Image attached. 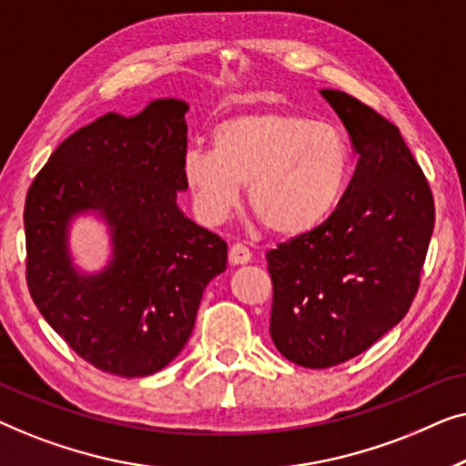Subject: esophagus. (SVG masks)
I'll list each match as a JSON object with an SVG mask.
<instances>
[{"mask_svg":"<svg viewBox=\"0 0 466 466\" xmlns=\"http://www.w3.org/2000/svg\"><path fill=\"white\" fill-rule=\"evenodd\" d=\"M252 254L244 244H233L231 250H228V263L231 265H246L250 263Z\"/></svg>","mask_w":466,"mask_h":466,"instance_id":"esophagus-1","label":"esophagus"}]
</instances>
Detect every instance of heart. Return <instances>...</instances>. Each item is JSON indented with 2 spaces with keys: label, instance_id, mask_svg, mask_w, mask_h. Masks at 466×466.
I'll list each match as a JSON object with an SVG mask.
<instances>
[{
  "label": "heart",
  "instance_id": "obj_1",
  "mask_svg": "<svg viewBox=\"0 0 466 466\" xmlns=\"http://www.w3.org/2000/svg\"><path fill=\"white\" fill-rule=\"evenodd\" d=\"M214 150L190 148L182 174L199 214L218 225L241 201L278 235L320 227L339 206L350 177V148L329 123L289 112H250L214 129Z\"/></svg>",
  "mask_w": 466,
  "mask_h": 466
}]
</instances>
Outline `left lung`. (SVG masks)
I'll use <instances>...</instances> for the list:
<instances>
[{
    "label": "left lung",
    "mask_w": 466,
    "mask_h": 466,
    "mask_svg": "<svg viewBox=\"0 0 466 466\" xmlns=\"http://www.w3.org/2000/svg\"><path fill=\"white\" fill-rule=\"evenodd\" d=\"M320 95L359 155L352 182L320 227L267 252L271 339L308 369L354 359L403 320L435 227L431 187L399 127L352 95Z\"/></svg>",
    "instance_id": "obj_1"
}]
</instances>
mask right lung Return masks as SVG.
<instances>
[{
	"label": "right lung",
	"instance_id": "1",
	"mask_svg": "<svg viewBox=\"0 0 466 466\" xmlns=\"http://www.w3.org/2000/svg\"><path fill=\"white\" fill-rule=\"evenodd\" d=\"M187 101L155 99L136 116L107 112L72 133L25 201L27 286L35 308L101 371L146 378L193 333L203 290L227 269V241L184 216ZM95 213L113 257L101 272L73 265L68 227Z\"/></svg>",
	"mask_w": 466,
	"mask_h": 466
}]
</instances>
